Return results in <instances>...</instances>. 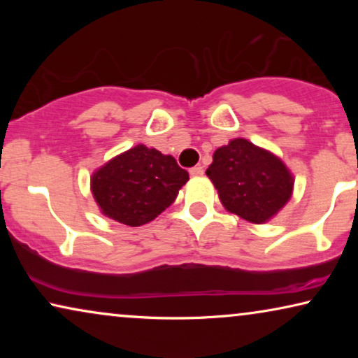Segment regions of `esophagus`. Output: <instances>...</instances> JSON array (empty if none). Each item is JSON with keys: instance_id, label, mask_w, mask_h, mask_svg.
I'll return each instance as SVG.
<instances>
[{"instance_id": "34e87169", "label": "esophagus", "mask_w": 358, "mask_h": 358, "mask_svg": "<svg viewBox=\"0 0 358 358\" xmlns=\"http://www.w3.org/2000/svg\"><path fill=\"white\" fill-rule=\"evenodd\" d=\"M189 173H190V176H192V178H200V176H203L205 171H203L202 166H194V168H190Z\"/></svg>"}]
</instances>
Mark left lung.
I'll return each mask as SVG.
<instances>
[{"label": "left lung", "instance_id": "left-lung-1", "mask_svg": "<svg viewBox=\"0 0 358 358\" xmlns=\"http://www.w3.org/2000/svg\"><path fill=\"white\" fill-rule=\"evenodd\" d=\"M205 174L229 213L256 224L267 223L285 207L295 184L278 156L246 138L220 146Z\"/></svg>", "mask_w": 358, "mask_h": 358}]
</instances>
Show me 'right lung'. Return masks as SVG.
Listing matches in <instances>:
<instances>
[{"instance_id":"add662e5","label":"right lung","mask_w":358,"mask_h":358,"mask_svg":"<svg viewBox=\"0 0 358 358\" xmlns=\"http://www.w3.org/2000/svg\"><path fill=\"white\" fill-rule=\"evenodd\" d=\"M187 180L173 156L140 143L96 169L91 192L102 215L141 227L163 213Z\"/></svg>"}]
</instances>
